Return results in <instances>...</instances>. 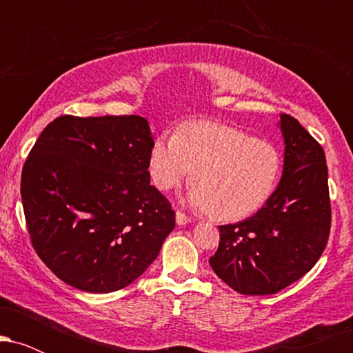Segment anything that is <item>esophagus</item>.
<instances>
[{
	"mask_svg": "<svg viewBox=\"0 0 353 353\" xmlns=\"http://www.w3.org/2000/svg\"><path fill=\"white\" fill-rule=\"evenodd\" d=\"M176 221H177V224H179V225H185V224H189V222L192 221V219H190L189 216H185V214L182 212V210H177V212H176Z\"/></svg>",
	"mask_w": 353,
	"mask_h": 353,
	"instance_id": "esophagus-1",
	"label": "esophagus"
}]
</instances>
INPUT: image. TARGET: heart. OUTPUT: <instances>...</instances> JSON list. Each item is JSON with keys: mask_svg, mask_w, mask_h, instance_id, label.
<instances>
[{"mask_svg": "<svg viewBox=\"0 0 353 353\" xmlns=\"http://www.w3.org/2000/svg\"><path fill=\"white\" fill-rule=\"evenodd\" d=\"M281 169L272 143L212 121L184 123L176 134L157 137L149 152L157 189L171 190L192 174L190 202L224 221L257 212L277 189Z\"/></svg>", "mask_w": 353, "mask_h": 353, "instance_id": "heart-1", "label": "heart"}]
</instances>
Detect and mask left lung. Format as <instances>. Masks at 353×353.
<instances>
[{
	"mask_svg": "<svg viewBox=\"0 0 353 353\" xmlns=\"http://www.w3.org/2000/svg\"><path fill=\"white\" fill-rule=\"evenodd\" d=\"M283 172L272 197L252 217L221 225L209 264L230 289L270 295L317 264L330 234L332 208L325 152L290 114H281Z\"/></svg>",
	"mask_w": 353,
	"mask_h": 353,
	"instance_id": "obj_1",
	"label": "left lung"
}]
</instances>
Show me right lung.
I'll return each instance as SVG.
<instances>
[{
  "label": "right lung",
  "instance_id": "add662e5",
  "mask_svg": "<svg viewBox=\"0 0 353 353\" xmlns=\"http://www.w3.org/2000/svg\"><path fill=\"white\" fill-rule=\"evenodd\" d=\"M154 141L141 116L64 114L43 129L21 172L31 244L56 277L84 292L124 289L176 225L149 176Z\"/></svg>",
  "mask_w": 353,
  "mask_h": 353
}]
</instances>
